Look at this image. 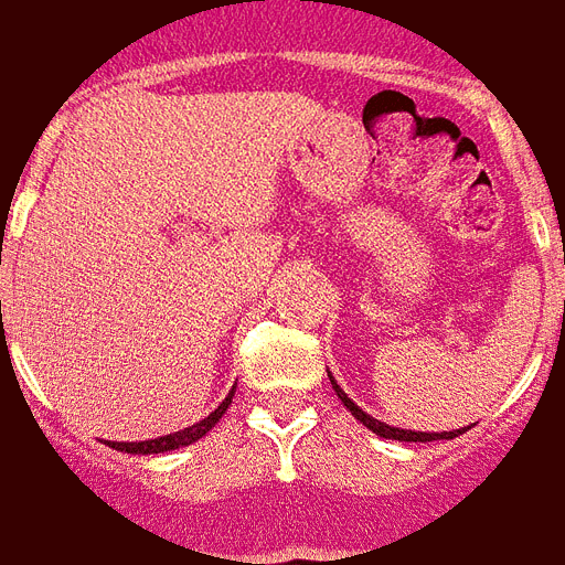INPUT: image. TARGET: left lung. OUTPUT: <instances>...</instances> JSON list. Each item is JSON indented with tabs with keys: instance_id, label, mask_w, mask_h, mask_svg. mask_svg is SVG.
I'll use <instances>...</instances> for the list:
<instances>
[{
	"instance_id": "left-lung-1",
	"label": "left lung",
	"mask_w": 565,
	"mask_h": 565,
	"mask_svg": "<svg viewBox=\"0 0 565 565\" xmlns=\"http://www.w3.org/2000/svg\"><path fill=\"white\" fill-rule=\"evenodd\" d=\"M330 381H332V391H335V396L342 399L344 408H348V412H351V415H354L360 424L366 426V429H372V433L381 438H393V441H438V438H457V436H462L466 429H469V426H462V429H450V433H417V429H399V426H391V424H384V420H379V417L366 415V412H363V408H360V405H356L354 399H351V396H348V393L339 387V384H335V379H332V375H330Z\"/></svg>"
}]
</instances>
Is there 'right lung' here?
<instances>
[{
	"label": "right lung",
	"instance_id": "obj_1",
	"mask_svg": "<svg viewBox=\"0 0 565 565\" xmlns=\"http://www.w3.org/2000/svg\"><path fill=\"white\" fill-rule=\"evenodd\" d=\"M235 391H230V396L223 399L209 417H202L199 424L186 426V429H178V433H169V436H160V438H150V441H115L111 448L115 450H124V454H166V450H174V448H186V445H193L199 438L209 433L211 426L217 424L223 415H226V408L233 403Z\"/></svg>",
	"mask_w": 565,
	"mask_h": 565
}]
</instances>
